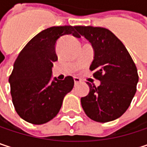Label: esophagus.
Returning <instances> with one entry per match:
<instances>
[{"mask_svg":"<svg viewBox=\"0 0 147 147\" xmlns=\"http://www.w3.org/2000/svg\"><path fill=\"white\" fill-rule=\"evenodd\" d=\"M82 81H81V79L80 78H78V77H74V82H75V85H76V84H78V83H80Z\"/></svg>","mask_w":147,"mask_h":147,"instance_id":"obj_1","label":"esophagus"}]
</instances>
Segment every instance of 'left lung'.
I'll return each instance as SVG.
<instances>
[{
	"mask_svg": "<svg viewBox=\"0 0 147 147\" xmlns=\"http://www.w3.org/2000/svg\"><path fill=\"white\" fill-rule=\"evenodd\" d=\"M76 30L94 48L89 69L100 81L98 87L87 82L89 93L81 98L82 109L95 122L113 121L127 111L136 93V66L125 46L109 30L93 26H76Z\"/></svg>",
	"mask_w": 147,
	"mask_h": 147,
	"instance_id": "1",
	"label": "left lung"
}]
</instances>
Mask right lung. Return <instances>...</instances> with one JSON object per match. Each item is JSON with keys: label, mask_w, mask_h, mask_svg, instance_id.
Here are the masks:
<instances>
[{"label": "right lung", "mask_w": 147, "mask_h": 147, "mask_svg": "<svg viewBox=\"0 0 147 147\" xmlns=\"http://www.w3.org/2000/svg\"><path fill=\"white\" fill-rule=\"evenodd\" d=\"M76 26H53L34 36L18 54L9 76L11 95L17 113L24 121L43 124L59 113L65 96L74 87L73 77L52 79L55 46L59 37H80Z\"/></svg>", "instance_id": "add662e5"}]
</instances>
